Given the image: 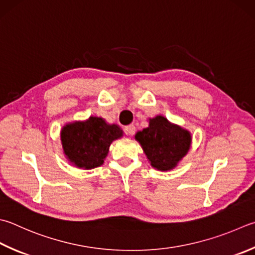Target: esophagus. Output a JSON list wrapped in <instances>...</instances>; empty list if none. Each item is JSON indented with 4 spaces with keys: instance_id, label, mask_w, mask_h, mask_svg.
Instances as JSON below:
<instances>
[{
    "instance_id": "1",
    "label": "esophagus",
    "mask_w": 255,
    "mask_h": 255,
    "mask_svg": "<svg viewBox=\"0 0 255 255\" xmlns=\"http://www.w3.org/2000/svg\"><path fill=\"white\" fill-rule=\"evenodd\" d=\"M124 131H126V133L128 134V135L132 136V135H134V133H135V127H134L133 124H131V126L126 127V128H124Z\"/></svg>"
}]
</instances>
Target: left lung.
I'll use <instances>...</instances> for the list:
<instances>
[{"label":"left lung","instance_id":"1","mask_svg":"<svg viewBox=\"0 0 255 255\" xmlns=\"http://www.w3.org/2000/svg\"><path fill=\"white\" fill-rule=\"evenodd\" d=\"M148 123L146 128L136 133L135 138L153 167L161 171L173 169L189 151L191 134L161 115L150 119Z\"/></svg>","mask_w":255,"mask_h":255}]
</instances>
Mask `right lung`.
Segmentation results:
<instances>
[{
    "mask_svg": "<svg viewBox=\"0 0 255 255\" xmlns=\"http://www.w3.org/2000/svg\"><path fill=\"white\" fill-rule=\"evenodd\" d=\"M122 134V129L115 124L91 117L85 122L65 126L61 131V141L69 160L80 169L90 170L103 164L111 143Z\"/></svg>",
    "mask_w": 255,
    "mask_h": 255,
    "instance_id": "1",
    "label": "right lung"
}]
</instances>
